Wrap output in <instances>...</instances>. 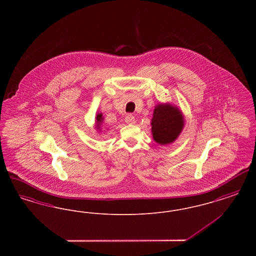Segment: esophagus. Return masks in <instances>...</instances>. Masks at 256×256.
<instances>
[{
	"instance_id": "esophagus-1",
	"label": "esophagus",
	"mask_w": 256,
	"mask_h": 256,
	"mask_svg": "<svg viewBox=\"0 0 256 256\" xmlns=\"http://www.w3.org/2000/svg\"><path fill=\"white\" fill-rule=\"evenodd\" d=\"M124 121H126V124H132L135 122V118H134V116L132 114H128V115L126 116V118H124Z\"/></svg>"
}]
</instances>
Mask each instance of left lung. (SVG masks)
Masks as SVG:
<instances>
[{
	"label": "left lung",
	"mask_w": 256,
	"mask_h": 256,
	"mask_svg": "<svg viewBox=\"0 0 256 256\" xmlns=\"http://www.w3.org/2000/svg\"><path fill=\"white\" fill-rule=\"evenodd\" d=\"M182 114L170 104H158L154 111L152 119V132L154 140L166 145L174 142L182 130Z\"/></svg>",
	"instance_id": "1"
}]
</instances>
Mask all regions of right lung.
I'll use <instances>...</instances> for the list:
<instances>
[{
  "label": "right lung",
  "instance_id": "obj_1",
  "mask_svg": "<svg viewBox=\"0 0 256 256\" xmlns=\"http://www.w3.org/2000/svg\"><path fill=\"white\" fill-rule=\"evenodd\" d=\"M102 115L100 113V114H98L97 115V118H96V119H97L98 122L97 126H100V124H102V119H104V118H102Z\"/></svg>",
  "mask_w": 256,
  "mask_h": 256
}]
</instances>
